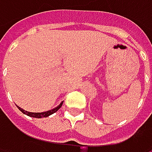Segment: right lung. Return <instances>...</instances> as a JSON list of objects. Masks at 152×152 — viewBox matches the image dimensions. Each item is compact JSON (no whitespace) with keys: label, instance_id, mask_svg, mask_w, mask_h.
Returning <instances> with one entry per match:
<instances>
[{"label":"right lung","instance_id":"right-lung-1","mask_svg":"<svg viewBox=\"0 0 152 152\" xmlns=\"http://www.w3.org/2000/svg\"><path fill=\"white\" fill-rule=\"evenodd\" d=\"M62 103H63V102H61L59 106L54 107V108L52 109V110H48V111H46V112H42V113H31V112H28V111H25V110L22 109V108L19 107V106H17V108H18L23 113H24V114H26V115H28V116H30V117H33V118H44V117H48L49 115H51V114L56 113V112L61 107Z\"/></svg>","mask_w":152,"mask_h":152}]
</instances>
